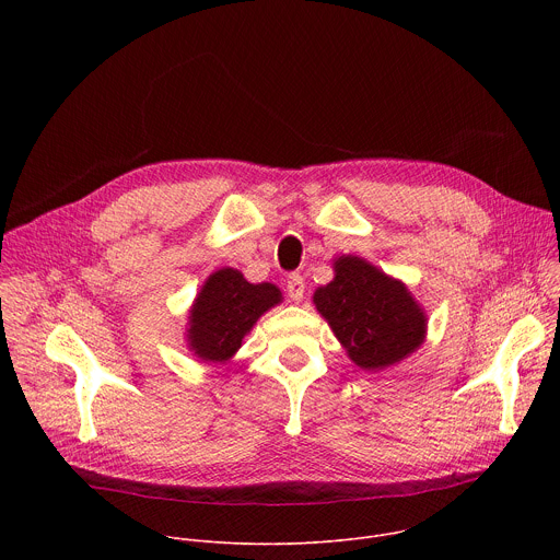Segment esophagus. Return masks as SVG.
<instances>
[{"label":"esophagus","mask_w":560,"mask_h":560,"mask_svg":"<svg viewBox=\"0 0 560 560\" xmlns=\"http://www.w3.org/2000/svg\"><path fill=\"white\" fill-rule=\"evenodd\" d=\"M303 292H305V283H303V277L301 275H290L288 277V294L294 303L303 301Z\"/></svg>","instance_id":"esophagus-1"}]
</instances>
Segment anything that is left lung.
Instances as JSON below:
<instances>
[{"label":"left lung","mask_w":560,"mask_h":560,"mask_svg":"<svg viewBox=\"0 0 560 560\" xmlns=\"http://www.w3.org/2000/svg\"><path fill=\"white\" fill-rule=\"evenodd\" d=\"M335 279L316 288L312 303L348 359L381 372L415 354L428 337V314L410 288L357 255L332 259Z\"/></svg>","instance_id":"8db88e82"}]
</instances>
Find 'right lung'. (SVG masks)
I'll return each instance as SVG.
<instances>
[{"mask_svg": "<svg viewBox=\"0 0 560 560\" xmlns=\"http://www.w3.org/2000/svg\"><path fill=\"white\" fill-rule=\"evenodd\" d=\"M283 301L275 283H250L242 270L219 268L199 288L186 324V348L203 363H228L270 307Z\"/></svg>", "mask_w": 560, "mask_h": 560, "instance_id": "add662e5", "label": "right lung"}]
</instances>
